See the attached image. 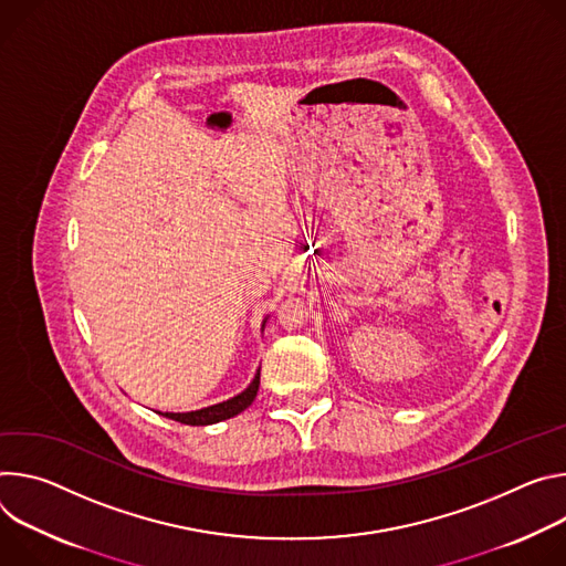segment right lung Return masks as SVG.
I'll list each match as a JSON object with an SVG mask.
<instances>
[{"label":"right lung","instance_id":"right-lung-1","mask_svg":"<svg viewBox=\"0 0 566 566\" xmlns=\"http://www.w3.org/2000/svg\"><path fill=\"white\" fill-rule=\"evenodd\" d=\"M268 322V319H265ZM265 322H263V328H265ZM259 385H261V368L256 370L254 380L249 382V387L224 400V402H218V405H211V407H205V409H198V411H184V413H172V411H157L170 420H177V422H184V424H193V427H200V424H213V422H220V420H227V418H233L238 416L240 411H244L251 402H254L256 394H259Z\"/></svg>","mask_w":566,"mask_h":566}]
</instances>
